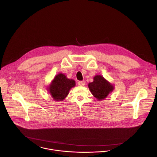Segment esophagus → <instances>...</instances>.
Instances as JSON below:
<instances>
[{"mask_svg":"<svg viewBox=\"0 0 157 157\" xmlns=\"http://www.w3.org/2000/svg\"><path fill=\"white\" fill-rule=\"evenodd\" d=\"M78 85L80 86H83L85 85V81H80L78 82Z\"/></svg>","mask_w":157,"mask_h":157,"instance_id":"obj_1","label":"esophagus"}]
</instances>
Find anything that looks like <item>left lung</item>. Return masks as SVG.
Segmentation results:
<instances>
[{"mask_svg": "<svg viewBox=\"0 0 157 157\" xmlns=\"http://www.w3.org/2000/svg\"><path fill=\"white\" fill-rule=\"evenodd\" d=\"M91 94L98 101L106 98L114 89V86L101 75H96L94 81L88 84Z\"/></svg>", "mask_w": 157, "mask_h": 157, "instance_id": "1", "label": "left lung"}]
</instances>
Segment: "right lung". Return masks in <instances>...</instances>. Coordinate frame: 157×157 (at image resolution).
Listing matches in <instances>:
<instances>
[{"mask_svg": "<svg viewBox=\"0 0 157 157\" xmlns=\"http://www.w3.org/2000/svg\"><path fill=\"white\" fill-rule=\"evenodd\" d=\"M75 86L74 80L68 78L64 74L59 73L51 81L47 90L56 101H60L67 97L70 90Z\"/></svg>", "mask_w": 157, "mask_h": 157, "instance_id": "1", "label": "right lung"}]
</instances>
